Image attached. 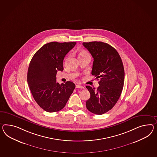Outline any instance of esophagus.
Segmentation results:
<instances>
[{"instance_id": "esophagus-1", "label": "esophagus", "mask_w": 157, "mask_h": 157, "mask_svg": "<svg viewBox=\"0 0 157 157\" xmlns=\"http://www.w3.org/2000/svg\"><path fill=\"white\" fill-rule=\"evenodd\" d=\"M76 88H84V87L83 86H81V85H80L78 84L76 85Z\"/></svg>"}]
</instances>
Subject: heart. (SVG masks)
<instances>
[{
  "label": "heart",
  "instance_id": "b5f03b06",
  "mask_svg": "<svg viewBox=\"0 0 157 157\" xmlns=\"http://www.w3.org/2000/svg\"><path fill=\"white\" fill-rule=\"evenodd\" d=\"M89 55L88 53L87 52H86L85 51H81L79 53V55H78V57L82 56H85V55Z\"/></svg>",
  "mask_w": 157,
  "mask_h": 157
}]
</instances>
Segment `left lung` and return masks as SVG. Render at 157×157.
I'll return each mask as SVG.
<instances>
[{"mask_svg":"<svg viewBox=\"0 0 157 157\" xmlns=\"http://www.w3.org/2000/svg\"><path fill=\"white\" fill-rule=\"evenodd\" d=\"M93 58L92 75L100 78L96 90L86 86L90 94L86 102L89 111L101 115L111 110L121 96L125 72L121 57L111 45L101 41L83 43Z\"/></svg>","mask_w":157,"mask_h":157,"instance_id":"left-lung-1","label":"left lung"}]
</instances>
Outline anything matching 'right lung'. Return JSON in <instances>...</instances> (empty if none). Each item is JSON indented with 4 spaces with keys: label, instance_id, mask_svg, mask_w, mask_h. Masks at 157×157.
<instances>
[{
    "label": "right lung",
    "instance_id": "1",
    "mask_svg": "<svg viewBox=\"0 0 157 157\" xmlns=\"http://www.w3.org/2000/svg\"><path fill=\"white\" fill-rule=\"evenodd\" d=\"M75 42H51L36 52L29 65L27 82L32 96L40 107L48 112L64 108L75 88L71 81L60 85L56 82L57 71H63L65 55Z\"/></svg>",
    "mask_w": 157,
    "mask_h": 157
}]
</instances>
